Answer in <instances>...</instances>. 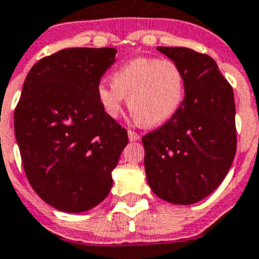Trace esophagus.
Returning a JSON list of instances; mask_svg holds the SVG:
<instances>
[{
  "label": "esophagus",
  "mask_w": 259,
  "mask_h": 259,
  "mask_svg": "<svg viewBox=\"0 0 259 259\" xmlns=\"http://www.w3.org/2000/svg\"><path fill=\"white\" fill-rule=\"evenodd\" d=\"M127 136H129L130 141H138V140H140V134L133 132V130H129V132H127Z\"/></svg>",
  "instance_id": "1"
}]
</instances>
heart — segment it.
I'll list each match as a JSON object with an SVG mask.
<instances>
[{"instance_id":"b5f03b06","label":"heart","mask_w":259,"mask_h":259,"mask_svg":"<svg viewBox=\"0 0 259 259\" xmlns=\"http://www.w3.org/2000/svg\"><path fill=\"white\" fill-rule=\"evenodd\" d=\"M100 107L110 118L121 115L127 106L136 122L157 126L171 119L186 96V76L174 61L141 57L127 61L112 73V82L96 87Z\"/></svg>"}]
</instances>
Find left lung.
Returning <instances> with one entry per match:
<instances>
[{"instance_id": "8db88e82", "label": "left lung", "mask_w": 259, "mask_h": 259, "mask_svg": "<svg viewBox=\"0 0 259 259\" xmlns=\"http://www.w3.org/2000/svg\"><path fill=\"white\" fill-rule=\"evenodd\" d=\"M182 68V107L143 137L145 172L161 200L191 205L223 182L236 153L234 91L214 59L186 47H157Z\"/></svg>"}]
</instances>
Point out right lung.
<instances>
[{
	"label": "right lung",
	"mask_w": 259,
	"mask_h": 259,
	"mask_svg": "<svg viewBox=\"0 0 259 259\" xmlns=\"http://www.w3.org/2000/svg\"><path fill=\"white\" fill-rule=\"evenodd\" d=\"M115 49L74 47L45 57L25 77L15 136L28 182L53 208L90 210L111 190L127 132L100 107L96 87Z\"/></svg>",
	"instance_id": "right-lung-1"
}]
</instances>
